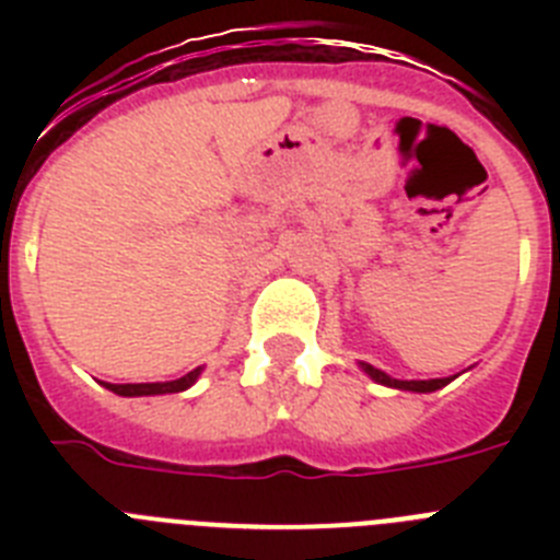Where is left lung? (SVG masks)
Returning <instances> with one entry per match:
<instances>
[{
  "label": "left lung",
  "mask_w": 560,
  "mask_h": 560,
  "mask_svg": "<svg viewBox=\"0 0 560 560\" xmlns=\"http://www.w3.org/2000/svg\"><path fill=\"white\" fill-rule=\"evenodd\" d=\"M361 370L370 375L373 381H378V384H387V387H395V389H412V393H432V389H440L443 384H448L452 378H434V381H398V378H389L387 373H381V370L370 368V364H364L361 361Z\"/></svg>",
  "instance_id": "left-lung-1"
}]
</instances>
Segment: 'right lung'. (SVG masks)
<instances>
[{"mask_svg": "<svg viewBox=\"0 0 560 560\" xmlns=\"http://www.w3.org/2000/svg\"><path fill=\"white\" fill-rule=\"evenodd\" d=\"M201 368H196L192 373H187L185 378H176V381H165V384H106L112 393L117 395H162V393H182L192 384V381L199 378Z\"/></svg>", "mask_w": 560, "mask_h": 560, "instance_id": "1", "label": "right lung"}]
</instances>
